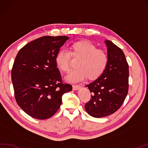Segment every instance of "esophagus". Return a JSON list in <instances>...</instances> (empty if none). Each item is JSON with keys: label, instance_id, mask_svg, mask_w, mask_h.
<instances>
[{"label": "esophagus", "instance_id": "esophagus-1", "mask_svg": "<svg viewBox=\"0 0 148 148\" xmlns=\"http://www.w3.org/2000/svg\"><path fill=\"white\" fill-rule=\"evenodd\" d=\"M80 87V85H73V90H75L78 89Z\"/></svg>", "mask_w": 148, "mask_h": 148}]
</instances>
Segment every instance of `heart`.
Here are the masks:
<instances>
[{
	"instance_id": "heart-1",
	"label": "heart",
	"mask_w": 148,
	"mask_h": 148,
	"mask_svg": "<svg viewBox=\"0 0 148 148\" xmlns=\"http://www.w3.org/2000/svg\"><path fill=\"white\" fill-rule=\"evenodd\" d=\"M71 56L80 58L77 64L78 68L71 70L66 77V80L71 83L82 82L87 77L90 80L96 79L104 73L108 63L106 52L97 49L90 41L81 40L72 44L70 52L61 50L56 55V64L61 71L69 70Z\"/></svg>"
}]
</instances>
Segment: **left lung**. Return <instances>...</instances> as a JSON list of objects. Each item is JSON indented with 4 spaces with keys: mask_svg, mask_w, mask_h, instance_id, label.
Masks as SVG:
<instances>
[{
    "mask_svg": "<svg viewBox=\"0 0 148 148\" xmlns=\"http://www.w3.org/2000/svg\"><path fill=\"white\" fill-rule=\"evenodd\" d=\"M108 63L101 76L86 87L91 99L85 104L88 114L95 118L114 113L123 103L129 90V64L121 49L110 40L105 41Z\"/></svg>",
    "mask_w": 148,
    "mask_h": 148,
    "instance_id": "obj_1",
    "label": "left lung"
}]
</instances>
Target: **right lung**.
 <instances>
[{"label":"right lung","instance_id":"add662e5","mask_svg":"<svg viewBox=\"0 0 148 148\" xmlns=\"http://www.w3.org/2000/svg\"><path fill=\"white\" fill-rule=\"evenodd\" d=\"M69 37L44 36L19 51L11 70L16 103L25 112L45 120L57 112L62 96L72 90L64 83L55 57Z\"/></svg>","mask_w":148,"mask_h":148}]
</instances>
